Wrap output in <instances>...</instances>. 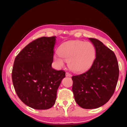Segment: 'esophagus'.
I'll list each match as a JSON object with an SVG mask.
<instances>
[{
  "label": "esophagus",
  "mask_w": 127,
  "mask_h": 127,
  "mask_svg": "<svg viewBox=\"0 0 127 127\" xmlns=\"http://www.w3.org/2000/svg\"><path fill=\"white\" fill-rule=\"evenodd\" d=\"M65 75H66V77H71V75L70 73L67 72H66L65 73Z\"/></svg>",
  "instance_id": "34e87169"
}]
</instances>
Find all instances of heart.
<instances>
[{
  "label": "heart",
  "instance_id": "heart-1",
  "mask_svg": "<svg viewBox=\"0 0 127 127\" xmlns=\"http://www.w3.org/2000/svg\"><path fill=\"white\" fill-rule=\"evenodd\" d=\"M58 55L54 56V61L59 66H63L64 62H67L72 71L81 73L85 71L92 65L96 56L93 44L82 40H71L63 44L58 49Z\"/></svg>",
  "mask_w": 127,
  "mask_h": 127
}]
</instances>
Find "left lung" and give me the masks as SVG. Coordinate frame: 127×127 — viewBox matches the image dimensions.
Segmentation results:
<instances>
[{"instance_id":"8db88e82","label":"left lung","mask_w":127,"mask_h":127,"mask_svg":"<svg viewBox=\"0 0 127 127\" xmlns=\"http://www.w3.org/2000/svg\"><path fill=\"white\" fill-rule=\"evenodd\" d=\"M96 50L90 69L73 76L72 90L76 103L84 109H96L105 104L114 93L119 67L114 52L95 38H89Z\"/></svg>"}]
</instances>
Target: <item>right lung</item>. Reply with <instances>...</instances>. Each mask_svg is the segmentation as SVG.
<instances>
[{
    "instance_id": "add662e5",
    "label": "right lung",
    "mask_w": 127,
    "mask_h": 127,
    "mask_svg": "<svg viewBox=\"0 0 127 127\" xmlns=\"http://www.w3.org/2000/svg\"><path fill=\"white\" fill-rule=\"evenodd\" d=\"M56 36L43 37L26 45L14 60L12 79L20 99L32 108L45 110L55 103L63 70L52 67Z\"/></svg>"
}]
</instances>
